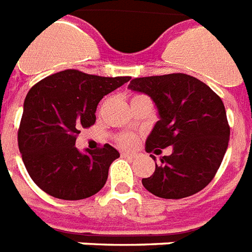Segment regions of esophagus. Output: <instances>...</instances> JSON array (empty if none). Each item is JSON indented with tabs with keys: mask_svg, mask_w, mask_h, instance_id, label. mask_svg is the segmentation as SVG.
I'll return each mask as SVG.
<instances>
[{
	"mask_svg": "<svg viewBox=\"0 0 252 252\" xmlns=\"http://www.w3.org/2000/svg\"><path fill=\"white\" fill-rule=\"evenodd\" d=\"M121 155H123V156H126V158H133V156H135L133 152H121Z\"/></svg>",
	"mask_w": 252,
	"mask_h": 252,
	"instance_id": "esophagus-1",
	"label": "esophagus"
}]
</instances>
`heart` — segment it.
I'll use <instances>...</instances> for the list:
<instances>
[{"label": "heart", "instance_id": "1", "mask_svg": "<svg viewBox=\"0 0 252 252\" xmlns=\"http://www.w3.org/2000/svg\"><path fill=\"white\" fill-rule=\"evenodd\" d=\"M136 97H140V96H135L133 98ZM136 136L133 133H121V135L117 136V143L121 145V147H124V148H131L133 145L136 144Z\"/></svg>", "mask_w": 252, "mask_h": 252}]
</instances>
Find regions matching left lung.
<instances>
[{
  "instance_id": "left-lung-1",
  "label": "left lung",
  "mask_w": 252,
  "mask_h": 252,
  "mask_svg": "<svg viewBox=\"0 0 252 252\" xmlns=\"http://www.w3.org/2000/svg\"><path fill=\"white\" fill-rule=\"evenodd\" d=\"M128 88L148 94L158 108L159 121L147 137L145 151L158 155L172 147V154L160 159L152 176L141 180L145 189L163 199L202 191L220 167L230 140L221 98L184 73L133 79Z\"/></svg>"
}]
</instances>
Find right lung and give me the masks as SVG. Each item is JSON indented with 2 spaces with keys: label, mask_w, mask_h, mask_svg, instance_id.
<instances>
[{
  "label": "right lung",
  "mask_w": 252,
  "mask_h": 252,
  "mask_svg": "<svg viewBox=\"0 0 252 252\" xmlns=\"http://www.w3.org/2000/svg\"><path fill=\"white\" fill-rule=\"evenodd\" d=\"M129 79L68 69L32 87L24 101L18 148L28 173L42 191L63 200H80L104 187L119 151L105 144L80 152L76 136L94 124L100 100Z\"/></svg>",
  "instance_id": "add662e5"
}]
</instances>
